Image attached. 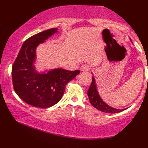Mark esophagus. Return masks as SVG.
<instances>
[{"instance_id":"obj_1","label":"esophagus","mask_w":148,"mask_h":148,"mask_svg":"<svg viewBox=\"0 0 148 148\" xmlns=\"http://www.w3.org/2000/svg\"><path fill=\"white\" fill-rule=\"evenodd\" d=\"M90 66H88V65H86V64L83 65V66H82L81 67V70L82 71H84V72L88 71L89 70H90Z\"/></svg>"}]
</instances>
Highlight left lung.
<instances>
[{
  "mask_svg": "<svg viewBox=\"0 0 148 148\" xmlns=\"http://www.w3.org/2000/svg\"><path fill=\"white\" fill-rule=\"evenodd\" d=\"M88 96L90 102L93 107L96 108V109L101 111L103 112L118 113L121 112V111L125 110L127 108H123V109H118V108L112 107L107 105L101 98L99 93H98L94 77H92V84L90 85V87L89 88L88 90Z\"/></svg>",
  "mask_w": 148,
  "mask_h": 148,
  "instance_id": "1",
  "label": "left lung"
}]
</instances>
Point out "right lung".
I'll list each match as a JSON object with an SVG mask.
<instances>
[{"label":"right lung","mask_w":148,"mask_h":148,"mask_svg":"<svg viewBox=\"0 0 148 148\" xmlns=\"http://www.w3.org/2000/svg\"><path fill=\"white\" fill-rule=\"evenodd\" d=\"M58 30L51 28L27 39L12 66L15 92L23 101L32 107L45 108L56 104L62 97L66 85L80 73L79 70L72 71L62 67L43 72L36 70V49Z\"/></svg>","instance_id":"1"}]
</instances>
